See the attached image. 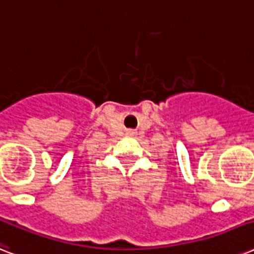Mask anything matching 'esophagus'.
<instances>
[{
	"instance_id": "1",
	"label": "esophagus",
	"mask_w": 254,
	"mask_h": 254,
	"mask_svg": "<svg viewBox=\"0 0 254 254\" xmlns=\"http://www.w3.org/2000/svg\"><path fill=\"white\" fill-rule=\"evenodd\" d=\"M129 133H130V134H133V133H134V131H129Z\"/></svg>"
}]
</instances>
